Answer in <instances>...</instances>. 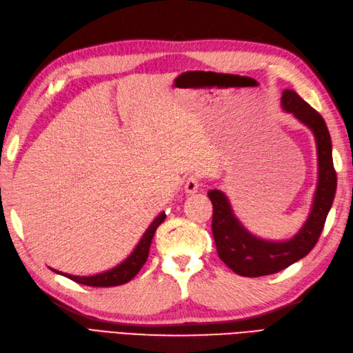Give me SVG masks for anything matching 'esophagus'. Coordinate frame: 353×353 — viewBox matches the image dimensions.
<instances>
[{
  "label": "esophagus",
  "instance_id": "34e87169",
  "mask_svg": "<svg viewBox=\"0 0 353 353\" xmlns=\"http://www.w3.org/2000/svg\"><path fill=\"white\" fill-rule=\"evenodd\" d=\"M198 189H199V177L193 176V174L189 176L188 180H186V183H185V192L189 193V194H193V193L198 192Z\"/></svg>",
  "mask_w": 353,
  "mask_h": 353
}]
</instances>
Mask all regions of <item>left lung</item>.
Wrapping results in <instances>:
<instances>
[{"mask_svg": "<svg viewBox=\"0 0 353 353\" xmlns=\"http://www.w3.org/2000/svg\"><path fill=\"white\" fill-rule=\"evenodd\" d=\"M281 104L285 112L292 113L312 130L317 143L319 181L310 215L303 228L291 240H262L243 227L223 192L216 189L208 192L214 206L212 234L218 256L231 270L247 278L272 275L283 270L312 250L320 239L337 186L332 139L321 114L294 90H283Z\"/></svg>", "mask_w": 353, "mask_h": 353, "instance_id": "8db88e82", "label": "left lung"}]
</instances>
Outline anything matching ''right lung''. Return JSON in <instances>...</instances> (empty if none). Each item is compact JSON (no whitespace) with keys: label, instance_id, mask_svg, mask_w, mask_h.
Here are the masks:
<instances>
[{"label":"right lung","instance_id":"obj_1","mask_svg":"<svg viewBox=\"0 0 353 353\" xmlns=\"http://www.w3.org/2000/svg\"><path fill=\"white\" fill-rule=\"evenodd\" d=\"M164 219H165V214L161 212L152 221V224L148 227L145 234H143L138 245L134 249V252L130 253L121 265L114 266L110 270H106V272L99 273V275H93V276H75V275H68V273L58 272L55 269H52V270L59 273V275H62V276H67L68 279H71L77 283L87 285V286H99V288H104V286L123 285L132 279L141 270L143 263L147 262L148 253H150V245H151L152 237L155 234V230L159 228V225L163 223Z\"/></svg>","mask_w":353,"mask_h":353}]
</instances>
